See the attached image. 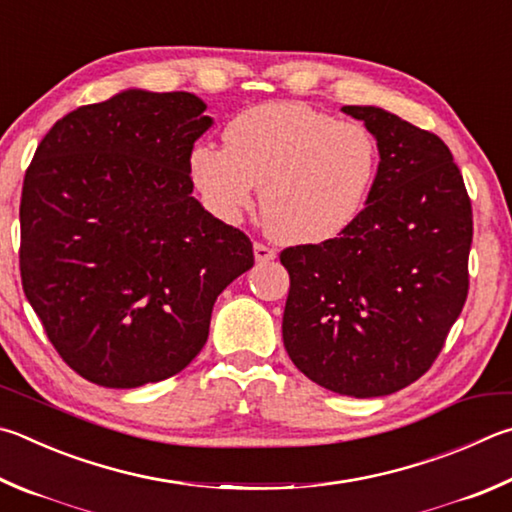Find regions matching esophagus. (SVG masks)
<instances>
[{"label":"esophagus","instance_id":"34e87169","mask_svg":"<svg viewBox=\"0 0 512 512\" xmlns=\"http://www.w3.org/2000/svg\"><path fill=\"white\" fill-rule=\"evenodd\" d=\"M275 257H277L275 248L262 244V241H257V244H255V259H257L259 264H264V262H273Z\"/></svg>","mask_w":512,"mask_h":512}]
</instances>
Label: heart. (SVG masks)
<instances>
[{
    "mask_svg": "<svg viewBox=\"0 0 512 512\" xmlns=\"http://www.w3.org/2000/svg\"><path fill=\"white\" fill-rule=\"evenodd\" d=\"M226 147L199 143L190 174L221 217L255 201L271 235L288 244H324L365 208L378 172V141L358 120H338L304 102L244 109L224 129Z\"/></svg>",
    "mask_w": 512,
    "mask_h": 512,
    "instance_id": "1",
    "label": "heart"
}]
</instances>
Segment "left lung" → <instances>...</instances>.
<instances>
[{
  "label": "left lung",
  "instance_id": "obj_1",
  "mask_svg": "<svg viewBox=\"0 0 512 512\" xmlns=\"http://www.w3.org/2000/svg\"><path fill=\"white\" fill-rule=\"evenodd\" d=\"M378 141V174L358 219L324 244L288 246L282 338L331 392H398L434 365L466 304L472 203L439 136L378 107H342Z\"/></svg>",
  "mask_w": 512,
  "mask_h": 512
}]
</instances>
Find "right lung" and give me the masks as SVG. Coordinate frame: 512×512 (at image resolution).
Listing matches in <instances>:
<instances>
[{
  "label": "right lung",
  "mask_w": 512,
  "mask_h": 512,
  "mask_svg": "<svg viewBox=\"0 0 512 512\" xmlns=\"http://www.w3.org/2000/svg\"><path fill=\"white\" fill-rule=\"evenodd\" d=\"M203 111L188 91H123L60 118L24 174L26 300L89 383L179 374L206 345L219 293L255 264L244 232L192 197Z\"/></svg>",
  "instance_id": "1"
}]
</instances>
